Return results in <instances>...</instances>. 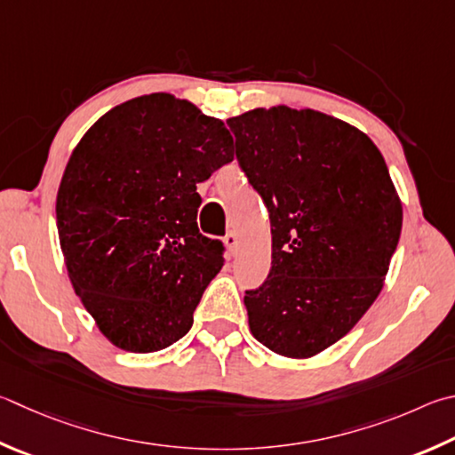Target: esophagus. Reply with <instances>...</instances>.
Segmentation results:
<instances>
[{
	"instance_id": "esophagus-1",
	"label": "esophagus",
	"mask_w": 455,
	"mask_h": 455,
	"mask_svg": "<svg viewBox=\"0 0 455 455\" xmlns=\"http://www.w3.org/2000/svg\"><path fill=\"white\" fill-rule=\"evenodd\" d=\"M225 244H227L228 252L235 254L238 251V236H236V233H233V230H230V233L225 236Z\"/></svg>"
}]
</instances>
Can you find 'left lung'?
Listing matches in <instances>:
<instances>
[{"label": "left lung", "instance_id": "left-lung-1", "mask_svg": "<svg viewBox=\"0 0 455 455\" xmlns=\"http://www.w3.org/2000/svg\"><path fill=\"white\" fill-rule=\"evenodd\" d=\"M227 123L272 227L268 278L244 296L249 328L280 356L312 358L382 292L402 201L379 148L350 123L286 105Z\"/></svg>", "mask_w": 455, "mask_h": 455}]
</instances>
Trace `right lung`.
I'll list each match as a JSON object with an SVG mask.
<instances>
[{
    "label": "right lung",
    "instance_id": "obj_1",
    "mask_svg": "<svg viewBox=\"0 0 455 455\" xmlns=\"http://www.w3.org/2000/svg\"><path fill=\"white\" fill-rule=\"evenodd\" d=\"M235 159L220 119L151 93L99 117L57 191V233L76 294L121 350L167 348L193 326L222 244L199 233L196 185Z\"/></svg>",
    "mask_w": 455,
    "mask_h": 455
}]
</instances>
